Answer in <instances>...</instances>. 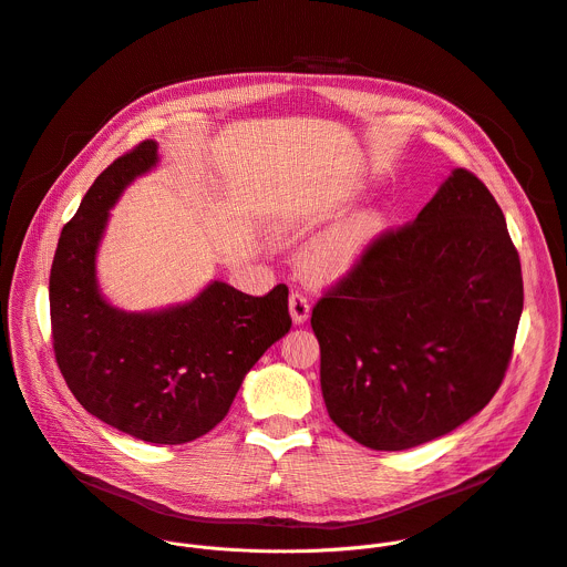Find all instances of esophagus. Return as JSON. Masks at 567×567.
I'll list each match as a JSON object with an SVG mask.
<instances>
[{"instance_id": "1", "label": "esophagus", "mask_w": 567, "mask_h": 567, "mask_svg": "<svg viewBox=\"0 0 567 567\" xmlns=\"http://www.w3.org/2000/svg\"><path fill=\"white\" fill-rule=\"evenodd\" d=\"M309 311H311V307H309V300L305 293L296 291L289 296V313H291V320L296 322V326H302V322L309 318Z\"/></svg>"}]
</instances>
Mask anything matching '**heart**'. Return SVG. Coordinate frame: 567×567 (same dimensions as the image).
Listing matches in <instances>:
<instances>
[{
	"label": "heart",
	"mask_w": 567,
	"mask_h": 567,
	"mask_svg": "<svg viewBox=\"0 0 567 567\" xmlns=\"http://www.w3.org/2000/svg\"><path fill=\"white\" fill-rule=\"evenodd\" d=\"M383 228L385 215L379 208H359L346 215L305 249V274L316 282H339L352 276L374 249Z\"/></svg>",
	"instance_id": "obj_1"
}]
</instances>
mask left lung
I'll return each mask as SVG.
<instances>
[{
  "instance_id": "obj_1",
  "label": "left lung",
  "mask_w": 567,
  "mask_h": 567,
  "mask_svg": "<svg viewBox=\"0 0 567 567\" xmlns=\"http://www.w3.org/2000/svg\"><path fill=\"white\" fill-rule=\"evenodd\" d=\"M520 313L505 215L455 168L413 224L379 237L311 311L332 422L374 451L455 431L501 388Z\"/></svg>"
}]
</instances>
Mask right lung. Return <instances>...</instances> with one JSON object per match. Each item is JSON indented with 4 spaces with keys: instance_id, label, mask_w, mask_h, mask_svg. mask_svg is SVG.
<instances>
[{
    "instance_id": "add662e5",
    "label": "right lung",
    "mask_w": 567,
    "mask_h": 567,
    "mask_svg": "<svg viewBox=\"0 0 567 567\" xmlns=\"http://www.w3.org/2000/svg\"><path fill=\"white\" fill-rule=\"evenodd\" d=\"M156 164V141L116 158L62 228L49 278L53 350L87 413L143 442L186 444L226 417L247 372L289 332V291L256 298L213 280L164 309L112 305L96 276L110 210Z\"/></svg>"
}]
</instances>
